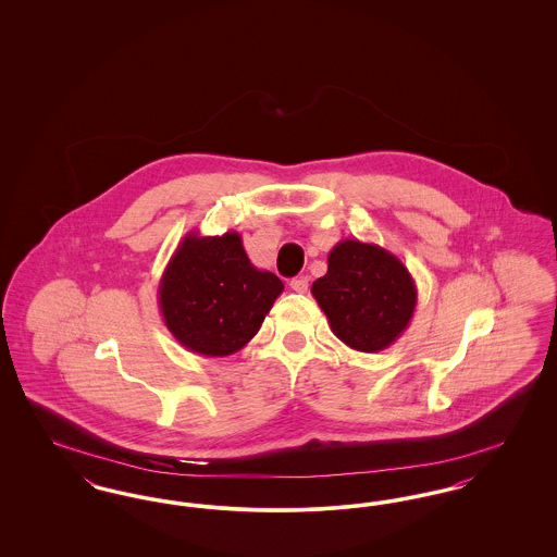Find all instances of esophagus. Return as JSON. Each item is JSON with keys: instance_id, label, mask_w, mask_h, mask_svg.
Segmentation results:
<instances>
[{"instance_id": "34e87169", "label": "esophagus", "mask_w": 557, "mask_h": 557, "mask_svg": "<svg viewBox=\"0 0 557 557\" xmlns=\"http://www.w3.org/2000/svg\"><path fill=\"white\" fill-rule=\"evenodd\" d=\"M290 288L294 292L305 294V292L309 290V280L307 277H294L290 282Z\"/></svg>"}]
</instances>
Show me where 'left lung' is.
I'll return each instance as SVG.
<instances>
[{"mask_svg": "<svg viewBox=\"0 0 557 557\" xmlns=\"http://www.w3.org/2000/svg\"><path fill=\"white\" fill-rule=\"evenodd\" d=\"M311 294L338 341L359 352L397 343L418 305V288L403 261L377 244L341 239L327 255V273Z\"/></svg>", "mask_w": 557, "mask_h": 557, "instance_id": "8db88e82", "label": "left lung"}]
</instances>
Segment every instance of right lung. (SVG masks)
Returning a JSON list of instances; mask_svg holds the SVG:
<instances>
[{
	"label": "right lung",
	"instance_id": "1",
	"mask_svg": "<svg viewBox=\"0 0 557 557\" xmlns=\"http://www.w3.org/2000/svg\"><path fill=\"white\" fill-rule=\"evenodd\" d=\"M282 292L275 273L250 263L238 232H189L160 277V315L187 350L227 357L255 338Z\"/></svg>",
	"mask_w": 557,
	"mask_h": 557
}]
</instances>
